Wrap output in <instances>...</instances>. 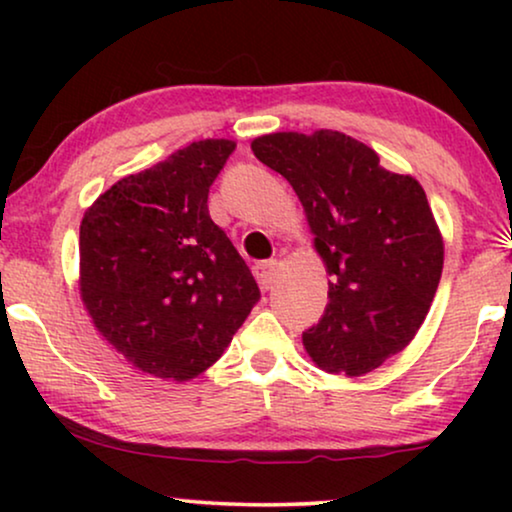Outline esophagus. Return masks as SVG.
<instances>
[{"instance_id":"esophagus-1","label":"esophagus","mask_w":512,"mask_h":512,"mask_svg":"<svg viewBox=\"0 0 512 512\" xmlns=\"http://www.w3.org/2000/svg\"><path fill=\"white\" fill-rule=\"evenodd\" d=\"M254 275L258 279V286H261L263 291H268L272 282H275V275H277V261H261L254 265Z\"/></svg>"}]
</instances>
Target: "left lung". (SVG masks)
<instances>
[{
	"instance_id": "8db88e82",
	"label": "left lung",
	"mask_w": 512,
	"mask_h": 512,
	"mask_svg": "<svg viewBox=\"0 0 512 512\" xmlns=\"http://www.w3.org/2000/svg\"><path fill=\"white\" fill-rule=\"evenodd\" d=\"M251 151L293 186L331 275L307 354L326 373H370L410 345L436 296L443 237L424 188L338 130L275 132Z\"/></svg>"
}]
</instances>
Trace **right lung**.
Here are the masks:
<instances>
[{
  "label": "right lung",
  "instance_id": "right-lung-1",
  "mask_svg": "<svg viewBox=\"0 0 512 512\" xmlns=\"http://www.w3.org/2000/svg\"><path fill=\"white\" fill-rule=\"evenodd\" d=\"M235 142L202 139L116 181L81 221V300L132 366L186 382L219 361L261 291L209 216Z\"/></svg>",
  "mask_w": 512,
  "mask_h": 512
}]
</instances>
